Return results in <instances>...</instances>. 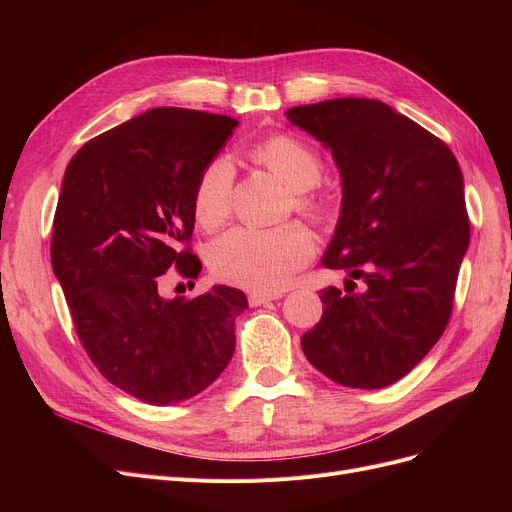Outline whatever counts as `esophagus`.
I'll list each match as a JSON object with an SVG mask.
<instances>
[{
  "mask_svg": "<svg viewBox=\"0 0 512 512\" xmlns=\"http://www.w3.org/2000/svg\"><path fill=\"white\" fill-rule=\"evenodd\" d=\"M280 297H282L280 292H251L249 294V305L251 307H259V305H265V303H270V301H276Z\"/></svg>",
  "mask_w": 512,
  "mask_h": 512,
  "instance_id": "obj_1",
  "label": "esophagus"
}]
</instances>
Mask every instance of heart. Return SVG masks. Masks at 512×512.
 I'll return each mask as SVG.
<instances>
[{
    "instance_id": "1",
    "label": "heart",
    "mask_w": 512,
    "mask_h": 512,
    "mask_svg": "<svg viewBox=\"0 0 512 512\" xmlns=\"http://www.w3.org/2000/svg\"><path fill=\"white\" fill-rule=\"evenodd\" d=\"M251 157L276 172L297 193V207L317 213L319 203L307 191L321 172L319 153L294 134H274L251 149ZM234 166L228 157H215L203 168L193 195L195 218L205 230L220 228L232 211ZM315 255V240L301 224L276 228L238 226L228 230L209 249L211 272L228 284L255 292H276Z\"/></svg>"
}]
</instances>
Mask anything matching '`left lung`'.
<instances>
[{"mask_svg":"<svg viewBox=\"0 0 512 512\" xmlns=\"http://www.w3.org/2000/svg\"><path fill=\"white\" fill-rule=\"evenodd\" d=\"M286 118L332 151L344 191L321 263L348 280L321 290L324 315L303 353L346 388L390 386L432 351L452 313L471 236L459 161L375 99L299 105Z\"/></svg>","mask_w":512,"mask_h":512,"instance_id":"1","label":"left lung"}]
</instances>
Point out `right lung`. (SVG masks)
<instances>
[{
  "label": "right lung",
  "instance_id": "obj_1",
  "mask_svg": "<svg viewBox=\"0 0 512 512\" xmlns=\"http://www.w3.org/2000/svg\"><path fill=\"white\" fill-rule=\"evenodd\" d=\"M238 120L153 107L80 147L64 174L51 236L80 344L107 382L155 407L203 392L234 355L245 292L213 286L161 297L168 270L197 280L195 184Z\"/></svg>",
  "mask_w": 512,
  "mask_h": 512
}]
</instances>
